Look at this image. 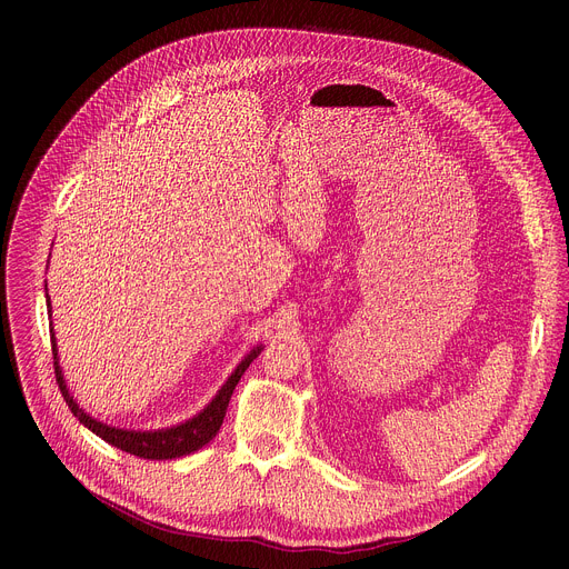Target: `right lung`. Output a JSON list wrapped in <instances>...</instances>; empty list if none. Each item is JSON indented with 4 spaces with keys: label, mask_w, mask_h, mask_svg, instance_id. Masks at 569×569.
Listing matches in <instances>:
<instances>
[{
    "label": "right lung",
    "mask_w": 569,
    "mask_h": 569,
    "mask_svg": "<svg viewBox=\"0 0 569 569\" xmlns=\"http://www.w3.org/2000/svg\"><path fill=\"white\" fill-rule=\"evenodd\" d=\"M51 353H53V367H56V380L58 387L69 405V410L73 412V417L83 423L86 428H90L94 435H99L103 441L112 443L119 450H126L134 457L141 459H176V457H184L191 455L196 450H200L202 446H207L220 430L222 421H224V412L229 398L240 380V376L246 373V369L254 362V358L261 353V349L257 347L246 360H242L236 371L229 376V380L222 385V389L216 393V398L207 405V408L193 417L191 421L176 426V428H167V430H157V432H134V430H119V428H110L97 419H92L90 415H86L83 410L78 408L76 400L69 396L67 385L62 380V371L58 367V351H56V338L51 333Z\"/></svg>",
    "instance_id": "right-lung-1"
}]
</instances>
